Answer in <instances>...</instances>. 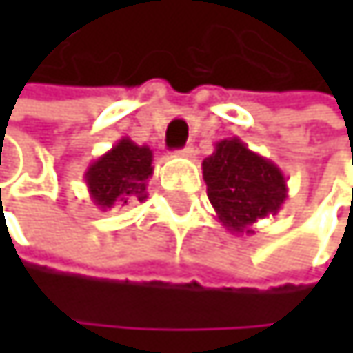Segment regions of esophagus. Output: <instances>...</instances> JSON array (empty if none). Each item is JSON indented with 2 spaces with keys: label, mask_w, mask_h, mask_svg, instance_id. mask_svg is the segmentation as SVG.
Listing matches in <instances>:
<instances>
[{
  "label": "esophagus",
  "mask_w": 353,
  "mask_h": 353,
  "mask_svg": "<svg viewBox=\"0 0 353 353\" xmlns=\"http://www.w3.org/2000/svg\"><path fill=\"white\" fill-rule=\"evenodd\" d=\"M177 155H181V157H192V155H194V147H192V145H185L183 149L177 151Z\"/></svg>",
  "instance_id": "obj_1"
}]
</instances>
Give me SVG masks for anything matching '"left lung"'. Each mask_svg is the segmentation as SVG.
Returning a JSON list of instances; mask_svg holds the SVG:
<instances>
[{"label": "left lung", "mask_w": 353, "mask_h": 353, "mask_svg": "<svg viewBox=\"0 0 353 353\" xmlns=\"http://www.w3.org/2000/svg\"><path fill=\"white\" fill-rule=\"evenodd\" d=\"M202 176L219 223L233 235L253 233L251 225L276 214L288 198L282 170L237 137L214 145L202 161Z\"/></svg>", "instance_id": "8db88e82"}]
</instances>
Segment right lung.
<instances>
[{"instance_id": "right-lung-1", "label": "right lung", "mask_w": 353, "mask_h": 353, "mask_svg": "<svg viewBox=\"0 0 353 353\" xmlns=\"http://www.w3.org/2000/svg\"><path fill=\"white\" fill-rule=\"evenodd\" d=\"M153 151L122 137L110 151L90 163L85 183L90 198L100 210L116 204L143 202L147 198V181L153 176Z\"/></svg>"}]
</instances>
